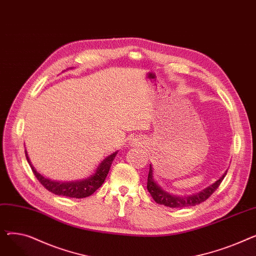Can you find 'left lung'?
I'll return each mask as SVG.
<instances>
[{
    "label": "left lung",
    "instance_id": "obj_1",
    "mask_svg": "<svg viewBox=\"0 0 256 256\" xmlns=\"http://www.w3.org/2000/svg\"><path fill=\"white\" fill-rule=\"evenodd\" d=\"M226 173L227 172H225L223 174V176L220 178V180H218L214 184L210 186L208 188H206V189L202 190L201 192L194 195L186 196H186L180 197V196H174V195L168 194L167 192L160 189V188L154 182V180L152 178V167L150 165V172H148V178H147V190H148L154 200L158 204H163L165 206L174 208L194 206L201 202H204V201H206L214 191L218 189V186H220L223 178H225Z\"/></svg>",
    "mask_w": 256,
    "mask_h": 256
}]
</instances>
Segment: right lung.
<instances>
[{
    "instance_id": "add662e5",
    "label": "right lung",
    "mask_w": 256,
    "mask_h": 256,
    "mask_svg": "<svg viewBox=\"0 0 256 256\" xmlns=\"http://www.w3.org/2000/svg\"><path fill=\"white\" fill-rule=\"evenodd\" d=\"M26 152V158L28 163L31 166V169L34 173V176L36 178L39 180V182L42 184L46 189L54 194L56 195H61V196H66V197H70V198H85L90 195H92L94 192H96L98 188L104 184L108 172L110 170V167L113 163V160L115 158L117 152H114L113 154L109 156L106 158H104L102 164L98 166L96 172L88 178L87 180H80V182H55V180H50L42 176L35 170V168L32 166L30 158L28 156V154Z\"/></svg>"
}]
</instances>
